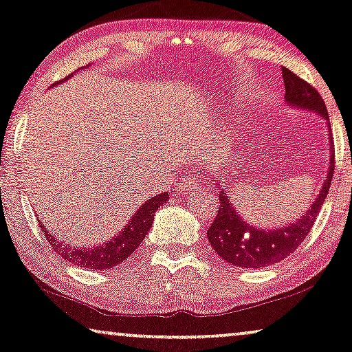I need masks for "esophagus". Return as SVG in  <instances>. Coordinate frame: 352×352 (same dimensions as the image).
Returning <instances> with one entry per match:
<instances>
[{"label":"esophagus","instance_id":"esophagus-1","mask_svg":"<svg viewBox=\"0 0 352 352\" xmlns=\"http://www.w3.org/2000/svg\"><path fill=\"white\" fill-rule=\"evenodd\" d=\"M199 179L195 175H186L184 180L180 182V185L177 186V193L186 195L188 191H199Z\"/></svg>","mask_w":352,"mask_h":352}]
</instances>
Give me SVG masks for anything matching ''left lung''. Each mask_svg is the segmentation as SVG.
<instances>
[{
	"instance_id": "left-lung-1",
	"label": "left lung",
	"mask_w": 352,
	"mask_h": 352,
	"mask_svg": "<svg viewBox=\"0 0 352 352\" xmlns=\"http://www.w3.org/2000/svg\"><path fill=\"white\" fill-rule=\"evenodd\" d=\"M282 74L285 91H287L285 98H287L288 104L316 111L323 119L329 120V112H327V106L320 93L289 69L282 67ZM333 170L335 154H331L325 184L314 204L306 210V214L298 219L296 223L285 225L282 228H275L270 232L259 230V228L246 223L233 208L225 191H220L217 217L208 230V240L215 254H219L220 259L228 264L245 267V269H259V267H267L283 261L285 257L298 250V246L306 240L307 233L311 232L322 204L325 203L327 195H329Z\"/></svg>"
}]
</instances>
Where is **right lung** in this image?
I'll return each instance as SVG.
<instances>
[{
  "label": "right lung",
  "instance_id": "1",
  "mask_svg": "<svg viewBox=\"0 0 352 352\" xmlns=\"http://www.w3.org/2000/svg\"><path fill=\"white\" fill-rule=\"evenodd\" d=\"M72 75L74 74H70L69 77H72ZM69 77H65L64 80H67ZM167 199H168L167 191H164V193L156 195L154 198L148 199L146 203H144L142 208L135 212L132 220H130L124 230L117 233V236H114L109 241H106L104 245H100L95 248H72L69 245H64V243L56 240V238L48 232V228H45V225L41 222H40V227L56 254H59L63 259H65L67 262H72L74 265L85 267V269H95V270L112 269L114 265L120 264V262H124L127 257L132 256V252L135 250H138V246L142 245L144 236H146L149 228H151L153 220H154V212H156V210L161 208Z\"/></svg>",
  "mask_w": 352,
  "mask_h": 352
}]
</instances>
